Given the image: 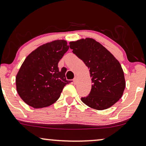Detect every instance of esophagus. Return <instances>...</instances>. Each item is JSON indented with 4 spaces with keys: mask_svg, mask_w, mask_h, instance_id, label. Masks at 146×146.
Listing matches in <instances>:
<instances>
[{
    "mask_svg": "<svg viewBox=\"0 0 146 146\" xmlns=\"http://www.w3.org/2000/svg\"><path fill=\"white\" fill-rule=\"evenodd\" d=\"M77 82V78L76 77H75V78H74V79H73V82H74V84H76Z\"/></svg>",
    "mask_w": 146,
    "mask_h": 146,
    "instance_id": "obj_1",
    "label": "esophagus"
}]
</instances>
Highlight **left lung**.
Wrapping results in <instances>:
<instances>
[{
    "instance_id": "1",
    "label": "left lung",
    "mask_w": 146,
    "mask_h": 146,
    "mask_svg": "<svg viewBox=\"0 0 146 146\" xmlns=\"http://www.w3.org/2000/svg\"><path fill=\"white\" fill-rule=\"evenodd\" d=\"M73 52L90 69L92 89L81 100L93 109H107L117 102L124 92V72L117 58L93 38L69 42Z\"/></svg>"
}]
</instances>
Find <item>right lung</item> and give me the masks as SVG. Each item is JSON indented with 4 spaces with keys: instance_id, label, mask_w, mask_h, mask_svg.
Segmentation results:
<instances>
[{
    "instance_id": "1",
    "label": "right lung",
    "mask_w": 146,
    "mask_h": 146,
    "mask_svg": "<svg viewBox=\"0 0 146 146\" xmlns=\"http://www.w3.org/2000/svg\"><path fill=\"white\" fill-rule=\"evenodd\" d=\"M69 46L64 40L40 46L25 58L16 75V89L20 98L35 108L47 107L59 98L66 85V70L58 63Z\"/></svg>"
}]
</instances>
